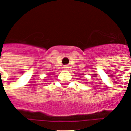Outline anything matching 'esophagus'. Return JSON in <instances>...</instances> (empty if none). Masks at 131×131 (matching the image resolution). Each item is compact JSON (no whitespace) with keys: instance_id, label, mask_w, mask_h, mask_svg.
Here are the masks:
<instances>
[{"instance_id":"esophagus-1","label":"esophagus","mask_w":131,"mask_h":131,"mask_svg":"<svg viewBox=\"0 0 131 131\" xmlns=\"http://www.w3.org/2000/svg\"><path fill=\"white\" fill-rule=\"evenodd\" d=\"M63 68H64V69L67 70V69H68V66H64Z\"/></svg>"}]
</instances>
